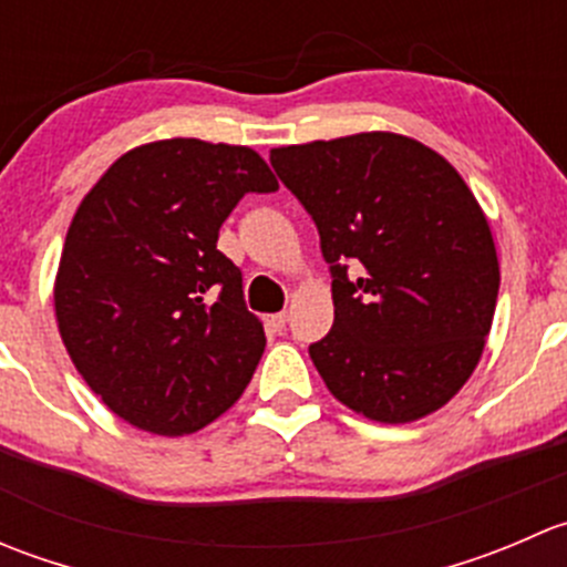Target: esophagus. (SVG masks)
Returning a JSON list of instances; mask_svg holds the SVG:
<instances>
[{
	"label": "esophagus",
	"mask_w": 567,
	"mask_h": 567,
	"mask_svg": "<svg viewBox=\"0 0 567 567\" xmlns=\"http://www.w3.org/2000/svg\"><path fill=\"white\" fill-rule=\"evenodd\" d=\"M262 323H266L268 331H282L285 323H288V316L285 312H274V316L262 318Z\"/></svg>",
	"instance_id": "34e87169"
}]
</instances>
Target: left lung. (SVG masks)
I'll use <instances>...</instances> for the list:
<instances>
[{"instance_id":"obj_1","label":"left lung","mask_w":567,"mask_h":567,"mask_svg":"<svg viewBox=\"0 0 567 567\" xmlns=\"http://www.w3.org/2000/svg\"><path fill=\"white\" fill-rule=\"evenodd\" d=\"M271 167L329 262L334 326L310 346L329 392L386 425L450 403L483 357L499 293L494 236L458 169L390 131L274 147Z\"/></svg>"}]
</instances>
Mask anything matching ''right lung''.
I'll use <instances>...</instances> for the list:
<instances>
[{
    "label": "right lung",
    "mask_w": 567,
    "mask_h": 567,
    "mask_svg": "<svg viewBox=\"0 0 567 567\" xmlns=\"http://www.w3.org/2000/svg\"><path fill=\"white\" fill-rule=\"evenodd\" d=\"M277 188L251 147L177 136L120 156L82 199L56 271V326L120 420L183 436L247 390L266 331L216 241L244 194Z\"/></svg>",
    "instance_id": "right-lung-1"
}]
</instances>
